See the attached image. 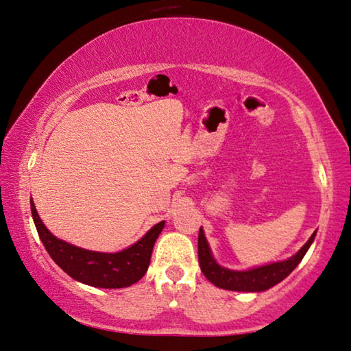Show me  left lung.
<instances>
[{"label":"left lung","mask_w":351,"mask_h":351,"mask_svg":"<svg viewBox=\"0 0 351 351\" xmlns=\"http://www.w3.org/2000/svg\"><path fill=\"white\" fill-rule=\"evenodd\" d=\"M314 237L315 232L311 234V238L306 241V244L303 245L294 256L288 258V260L254 267L249 269V271H232V269H226L216 263L213 255H211L210 245L206 243L204 230L200 227L197 241L199 264L206 280L217 286V288L239 292H261L272 288L275 285H278L280 281H283L292 271H294L297 264L303 260V256H305L309 245L313 244Z\"/></svg>","instance_id":"obj_1"}]
</instances>
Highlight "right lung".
<instances>
[{"label":"right lung","mask_w":351,"mask_h":351,"mask_svg":"<svg viewBox=\"0 0 351 351\" xmlns=\"http://www.w3.org/2000/svg\"><path fill=\"white\" fill-rule=\"evenodd\" d=\"M31 213L38 237L57 266L80 283L106 289L128 288L143 278L151 263L155 241L165 227V221L155 223L134 245L117 254H102L80 249L51 234L38 217L32 200Z\"/></svg>","instance_id":"obj_1"}]
</instances>
